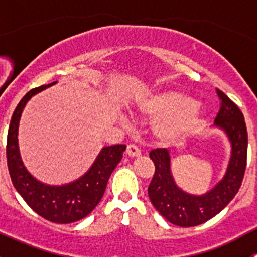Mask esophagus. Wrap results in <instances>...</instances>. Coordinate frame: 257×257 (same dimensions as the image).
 <instances>
[{
    "mask_svg": "<svg viewBox=\"0 0 257 257\" xmlns=\"http://www.w3.org/2000/svg\"><path fill=\"white\" fill-rule=\"evenodd\" d=\"M126 154L129 157H138L141 155V149L136 144H129L126 145Z\"/></svg>",
    "mask_w": 257,
    "mask_h": 257,
    "instance_id": "1",
    "label": "esophagus"
}]
</instances>
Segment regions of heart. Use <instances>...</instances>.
Wrapping results in <instances>:
<instances>
[{"label":"heart","mask_w":257,"mask_h":257,"mask_svg":"<svg viewBox=\"0 0 257 257\" xmlns=\"http://www.w3.org/2000/svg\"><path fill=\"white\" fill-rule=\"evenodd\" d=\"M142 113L160 116L155 131L165 139L180 138L190 134L200 123L203 109L195 102H190L181 93L165 90L147 98L139 104Z\"/></svg>","instance_id":"1"}]
</instances>
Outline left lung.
I'll use <instances>...</instances> for the list:
<instances>
[{
	"label": "left lung",
	"mask_w": 257,
	"mask_h": 257,
	"mask_svg": "<svg viewBox=\"0 0 257 257\" xmlns=\"http://www.w3.org/2000/svg\"><path fill=\"white\" fill-rule=\"evenodd\" d=\"M220 109L215 125L226 133L231 143V158L222 180L204 195H191L179 189L170 172V155L165 148L153 149L150 159L155 172L148 188L153 206L172 224L181 227L196 226L219 214L239 191L247 159V131L236 104L216 89Z\"/></svg>",
	"instance_id": "1"
}]
</instances>
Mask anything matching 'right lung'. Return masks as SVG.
I'll list each match as a JSON object with an SVG mask.
<instances>
[{"label": "right lung", "instance_id": "1", "mask_svg": "<svg viewBox=\"0 0 257 257\" xmlns=\"http://www.w3.org/2000/svg\"><path fill=\"white\" fill-rule=\"evenodd\" d=\"M54 83L31 89L18 103L12 114L7 134V165L12 184L33 211L48 221L71 224L87 216L99 204L110 174L121 160L126 147L124 144H116L103 148L90 169L73 183L52 186L33 178L26 170L18 152V123L26 103L33 95Z\"/></svg>", "mask_w": 257, "mask_h": 257}]
</instances>
